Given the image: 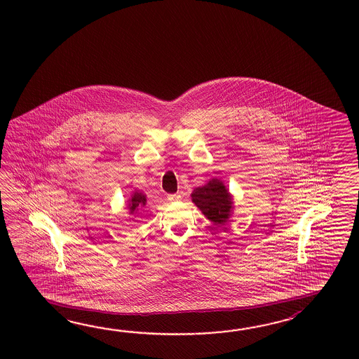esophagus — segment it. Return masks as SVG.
<instances>
[{"mask_svg": "<svg viewBox=\"0 0 359 359\" xmlns=\"http://www.w3.org/2000/svg\"><path fill=\"white\" fill-rule=\"evenodd\" d=\"M167 198H168V201H170V203H175V201L181 200V195H178V194H172V195H168Z\"/></svg>", "mask_w": 359, "mask_h": 359, "instance_id": "1", "label": "esophagus"}]
</instances>
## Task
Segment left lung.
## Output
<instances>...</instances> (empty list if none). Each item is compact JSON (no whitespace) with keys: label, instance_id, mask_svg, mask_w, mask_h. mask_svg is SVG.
<instances>
[{"label":"left lung","instance_id":"left-lung-1","mask_svg":"<svg viewBox=\"0 0 359 359\" xmlns=\"http://www.w3.org/2000/svg\"><path fill=\"white\" fill-rule=\"evenodd\" d=\"M191 198L201 213L215 226H223L229 221L233 209L231 194L221 180L217 178L192 191Z\"/></svg>","mask_w":359,"mask_h":359}]
</instances>
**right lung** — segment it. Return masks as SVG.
<instances>
[{
	"instance_id": "right-lung-1",
	"label": "right lung",
	"mask_w": 359,
	"mask_h": 359,
	"mask_svg": "<svg viewBox=\"0 0 359 359\" xmlns=\"http://www.w3.org/2000/svg\"><path fill=\"white\" fill-rule=\"evenodd\" d=\"M146 205V195H144L141 191H135L133 195L130 196V204H128V209L130 213L133 214L137 212L140 208Z\"/></svg>"
}]
</instances>
